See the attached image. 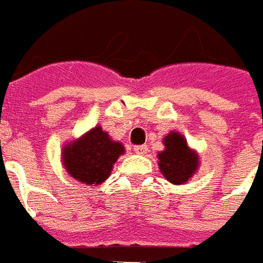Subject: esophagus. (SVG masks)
I'll list each match as a JSON object with an SVG mask.
<instances>
[{
  "label": "esophagus",
  "instance_id": "1",
  "mask_svg": "<svg viewBox=\"0 0 263 263\" xmlns=\"http://www.w3.org/2000/svg\"><path fill=\"white\" fill-rule=\"evenodd\" d=\"M133 151L136 154H139V155H144V154L148 153V147L147 145H136L133 148Z\"/></svg>",
  "mask_w": 263,
  "mask_h": 263
}]
</instances>
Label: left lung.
<instances>
[{
  "label": "left lung",
  "instance_id": "obj_1",
  "mask_svg": "<svg viewBox=\"0 0 263 263\" xmlns=\"http://www.w3.org/2000/svg\"><path fill=\"white\" fill-rule=\"evenodd\" d=\"M165 149L158 154V165L162 175L172 184H184L198 169V154L189 147L177 132H171L163 139Z\"/></svg>",
  "mask_w": 263,
  "mask_h": 263
}]
</instances>
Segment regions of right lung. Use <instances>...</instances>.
I'll return each instance as SVG.
<instances>
[{"label":"right lung","mask_w":263,"mask_h":263,"mask_svg":"<svg viewBox=\"0 0 263 263\" xmlns=\"http://www.w3.org/2000/svg\"><path fill=\"white\" fill-rule=\"evenodd\" d=\"M123 154V144L114 141L101 126H96L65 145L62 162L73 179L87 185H98L109 177L114 163Z\"/></svg>","instance_id":"obj_1"}]
</instances>
